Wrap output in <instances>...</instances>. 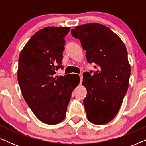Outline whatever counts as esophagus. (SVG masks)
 <instances>
[{
	"mask_svg": "<svg viewBox=\"0 0 146 146\" xmlns=\"http://www.w3.org/2000/svg\"><path fill=\"white\" fill-rule=\"evenodd\" d=\"M79 76H80V83H81L82 81V79H83V76L82 74H80Z\"/></svg>",
	"mask_w": 146,
	"mask_h": 146,
	"instance_id": "esophagus-1",
	"label": "esophagus"
}]
</instances>
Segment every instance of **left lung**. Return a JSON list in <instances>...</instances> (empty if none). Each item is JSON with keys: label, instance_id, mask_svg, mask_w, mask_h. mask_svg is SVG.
I'll use <instances>...</instances> for the list:
<instances>
[{"label": "left lung", "instance_id": "left-lung-1", "mask_svg": "<svg viewBox=\"0 0 146 146\" xmlns=\"http://www.w3.org/2000/svg\"><path fill=\"white\" fill-rule=\"evenodd\" d=\"M71 33L80 41L88 62L97 66L96 71L83 74L88 119L106 124L117 115L128 88L131 68L126 48L116 34L100 24L78 26Z\"/></svg>", "mask_w": 146, "mask_h": 146}]
</instances>
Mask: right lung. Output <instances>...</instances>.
<instances>
[{"label":"right lung","instance_id":"1","mask_svg":"<svg viewBox=\"0 0 146 146\" xmlns=\"http://www.w3.org/2000/svg\"><path fill=\"white\" fill-rule=\"evenodd\" d=\"M70 27H46L31 38L20 54L18 82L24 99L42 122L54 125L65 118L73 90L80 80L55 77L63 68L64 37ZM74 75V74H73Z\"/></svg>","mask_w":146,"mask_h":146}]
</instances>
